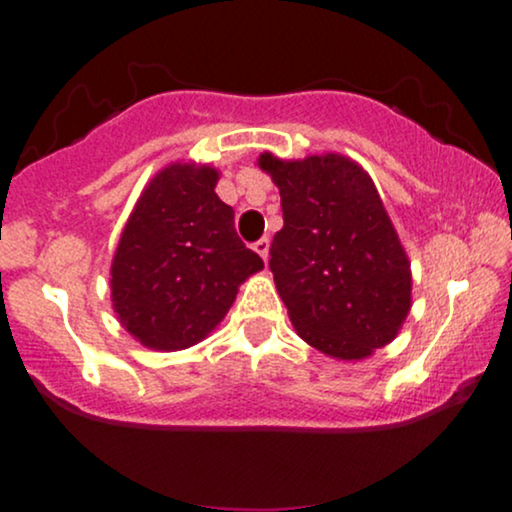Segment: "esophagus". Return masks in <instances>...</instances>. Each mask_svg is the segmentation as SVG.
I'll return each mask as SVG.
<instances>
[{
	"instance_id": "34e87169",
	"label": "esophagus",
	"mask_w": 512,
	"mask_h": 512,
	"mask_svg": "<svg viewBox=\"0 0 512 512\" xmlns=\"http://www.w3.org/2000/svg\"><path fill=\"white\" fill-rule=\"evenodd\" d=\"M252 250H255L257 255L262 257V260H267V257H269V238L255 240V243H252Z\"/></svg>"
}]
</instances>
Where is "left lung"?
Segmentation results:
<instances>
[{
  "label": "left lung",
  "instance_id": "8db88e82",
  "mask_svg": "<svg viewBox=\"0 0 512 512\" xmlns=\"http://www.w3.org/2000/svg\"><path fill=\"white\" fill-rule=\"evenodd\" d=\"M260 166L281 195L269 269L298 334L334 358L390 344L411 308V274L373 180L337 154H264Z\"/></svg>",
  "mask_w": 512,
  "mask_h": 512
}]
</instances>
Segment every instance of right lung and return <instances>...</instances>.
<instances>
[{
    "label": "right lung",
    "mask_w": 512,
    "mask_h": 512,
    "mask_svg": "<svg viewBox=\"0 0 512 512\" xmlns=\"http://www.w3.org/2000/svg\"><path fill=\"white\" fill-rule=\"evenodd\" d=\"M214 168L175 163L158 173L129 216L113 260V308L129 334L163 351L214 330L238 286L264 267L216 197Z\"/></svg>",
    "instance_id": "add662e5"
}]
</instances>
